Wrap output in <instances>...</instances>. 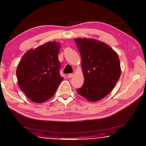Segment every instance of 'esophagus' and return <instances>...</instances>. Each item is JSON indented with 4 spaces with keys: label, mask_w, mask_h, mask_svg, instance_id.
I'll list each match as a JSON object with an SVG mask.
<instances>
[{
    "label": "esophagus",
    "mask_w": 146,
    "mask_h": 146,
    "mask_svg": "<svg viewBox=\"0 0 146 146\" xmlns=\"http://www.w3.org/2000/svg\"><path fill=\"white\" fill-rule=\"evenodd\" d=\"M68 78H72V77L73 76V73H70V74H68Z\"/></svg>",
    "instance_id": "esophagus-1"
}]
</instances>
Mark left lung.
Listing matches in <instances>:
<instances>
[{
    "label": "left lung",
    "instance_id": "8db88e82",
    "mask_svg": "<svg viewBox=\"0 0 146 146\" xmlns=\"http://www.w3.org/2000/svg\"><path fill=\"white\" fill-rule=\"evenodd\" d=\"M80 52L84 83L76 91L90 102L104 98L121 75L118 54L108 44L96 39H74Z\"/></svg>",
    "mask_w": 146,
    "mask_h": 146
}]
</instances>
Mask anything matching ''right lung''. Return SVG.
<instances>
[{
  "mask_svg": "<svg viewBox=\"0 0 146 146\" xmlns=\"http://www.w3.org/2000/svg\"><path fill=\"white\" fill-rule=\"evenodd\" d=\"M60 44L48 42L25 53L16 70L19 87L31 101L42 103L54 95L63 80L59 74Z\"/></svg>",
  "mask_w": 146,
  "mask_h": 146,
  "instance_id": "obj_1",
  "label": "right lung"
}]
</instances>
